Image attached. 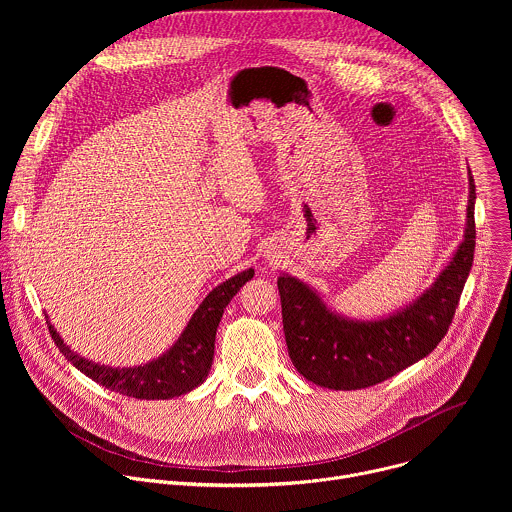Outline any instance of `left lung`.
Masks as SVG:
<instances>
[{"label":"left lung","mask_w":512,"mask_h":512,"mask_svg":"<svg viewBox=\"0 0 512 512\" xmlns=\"http://www.w3.org/2000/svg\"><path fill=\"white\" fill-rule=\"evenodd\" d=\"M474 200L476 186L470 174L462 245L425 294L389 318L375 322L340 318L300 279L277 277L287 352L304 379L334 391L373 387L411 367L442 342L474 261Z\"/></svg>","instance_id":"1"}]
</instances>
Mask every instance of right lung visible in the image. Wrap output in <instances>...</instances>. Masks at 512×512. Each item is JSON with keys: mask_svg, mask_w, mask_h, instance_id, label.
Returning a JSON list of instances; mask_svg holds the SVG:
<instances>
[{"mask_svg": "<svg viewBox=\"0 0 512 512\" xmlns=\"http://www.w3.org/2000/svg\"><path fill=\"white\" fill-rule=\"evenodd\" d=\"M253 275L255 271L247 269L214 287L190 318L178 342L164 356L143 364V367L113 369L105 367V364H95L72 352L56 334L54 326L50 322L46 324L60 352L75 364L81 373H85L89 379L103 385L105 389L135 399L180 397L198 387L206 379L214 356V336L218 322H221L223 312L233 300V296Z\"/></svg>", "mask_w": 512, "mask_h": 512, "instance_id": "add662e5", "label": "right lung"}]
</instances>
